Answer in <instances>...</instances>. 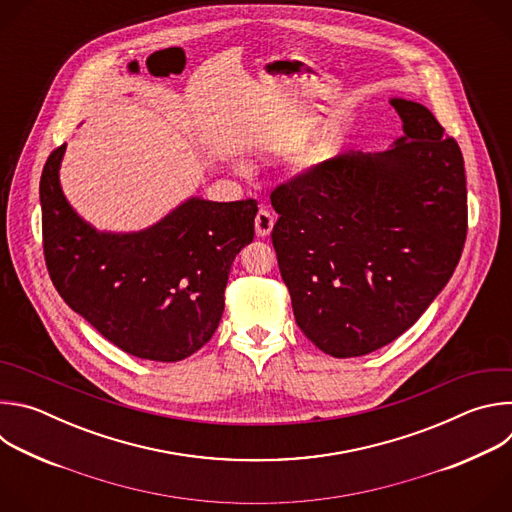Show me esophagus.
<instances>
[{"label": "esophagus", "instance_id": "esophagus-1", "mask_svg": "<svg viewBox=\"0 0 512 512\" xmlns=\"http://www.w3.org/2000/svg\"><path fill=\"white\" fill-rule=\"evenodd\" d=\"M273 214L267 210V208H261L255 216V231L259 237H267L273 229Z\"/></svg>", "mask_w": 512, "mask_h": 512}]
</instances>
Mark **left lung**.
Listing matches in <instances>:
<instances>
[{
  "instance_id": "left-lung-1",
  "label": "left lung",
  "mask_w": 512,
  "mask_h": 512,
  "mask_svg": "<svg viewBox=\"0 0 512 512\" xmlns=\"http://www.w3.org/2000/svg\"><path fill=\"white\" fill-rule=\"evenodd\" d=\"M403 137L279 184L271 241L302 332L326 354H369L411 328L450 281L468 231L460 145L433 113L391 99Z\"/></svg>"
}]
</instances>
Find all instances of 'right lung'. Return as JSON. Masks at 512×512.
Instances as JSON below:
<instances>
[{"mask_svg": "<svg viewBox=\"0 0 512 512\" xmlns=\"http://www.w3.org/2000/svg\"><path fill=\"white\" fill-rule=\"evenodd\" d=\"M66 145L42 170V239L60 298L123 352L176 362L200 350L225 310L239 251L253 241L257 200L188 198L137 233H99L60 188Z\"/></svg>", "mask_w": 512, "mask_h": 512, "instance_id": "1", "label": "right lung"}]
</instances>
